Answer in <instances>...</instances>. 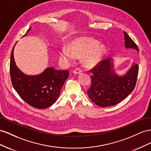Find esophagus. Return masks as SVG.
I'll return each mask as SVG.
<instances>
[{
    "label": "esophagus",
    "mask_w": 151,
    "mask_h": 151,
    "mask_svg": "<svg viewBox=\"0 0 151 151\" xmlns=\"http://www.w3.org/2000/svg\"><path fill=\"white\" fill-rule=\"evenodd\" d=\"M81 72H82V71H81V70L80 68H76V69H75V70L73 71V73H74L76 75H79Z\"/></svg>",
    "instance_id": "esophagus-1"
}]
</instances>
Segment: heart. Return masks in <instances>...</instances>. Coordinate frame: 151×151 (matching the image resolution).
I'll list each match as a JSON object with an SVG mask.
<instances>
[{"label":"heart","instance_id":"heart-1","mask_svg":"<svg viewBox=\"0 0 151 151\" xmlns=\"http://www.w3.org/2000/svg\"><path fill=\"white\" fill-rule=\"evenodd\" d=\"M106 46L97 40L88 37L75 38L69 47L63 46L60 50V59L64 63L72 62L75 56L84 55L83 62L87 66H93L99 64L106 56Z\"/></svg>","mask_w":151,"mask_h":151}]
</instances>
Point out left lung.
Returning a JSON list of instances; mask_svg holds the SVG:
<instances>
[{
    "mask_svg": "<svg viewBox=\"0 0 151 151\" xmlns=\"http://www.w3.org/2000/svg\"><path fill=\"white\" fill-rule=\"evenodd\" d=\"M124 46L139 52L135 43L124 32ZM90 71L92 73L91 87L87 94L96 105L106 107L114 106L124 100L134 89L139 73V66L133 63L125 74L119 76L114 70L113 59L103 60Z\"/></svg>",
    "mask_w": 151,
    "mask_h": 151,
    "instance_id": "left-lung-1",
    "label": "left lung"
}]
</instances>
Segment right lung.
Masks as SVG:
<instances>
[{
  "label": "right lung",
  "instance_id": "add662e5",
  "mask_svg": "<svg viewBox=\"0 0 151 151\" xmlns=\"http://www.w3.org/2000/svg\"><path fill=\"white\" fill-rule=\"evenodd\" d=\"M31 28L23 37L27 35ZM15 45L11 52L10 61L12 86L21 98L29 105L37 109L47 108L56 102L59 97L61 88L69 76V71L56 70L49 67L39 75H26L16 65L14 59Z\"/></svg>",
  "mask_w": 151,
  "mask_h": 151
}]
</instances>
